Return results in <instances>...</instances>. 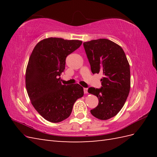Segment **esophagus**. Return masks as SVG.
<instances>
[{
  "label": "esophagus",
  "instance_id": "34e87169",
  "mask_svg": "<svg viewBox=\"0 0 157 157\" xmlns=\"http://www.w3.org/2000/svg\"><path fill=\"white\" fill-rule=\"evenodd\" d=\"M84 94H87V93H88V88H84Z\"/></svg>",
  "mask_w": 157,
  "mask_h": 157
}]
</instances>
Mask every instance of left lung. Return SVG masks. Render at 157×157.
<instances>
[{
	"label": "left lung",
	"mask_w": 157,
	"mask_h": 157,
	"mask_svg": "<svg viewBox=\"0 0 157 157\" xmlns=\"http://www.w3.org/2000/svg\"><path fill=\"white\" fill-rule=\"evenodd\" d=\"M84 47L93 74H103L101 88H89L96 96L98 105L90 111L96 118L106 120L121 111L130 90V68L122 48L108 39L84 42Z\"/></svg>",
	"instance_id": "1"
}]
</instances>
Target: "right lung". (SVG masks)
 Wrapping results in <instances>:
<instances>
[{
  "label": "right lung",
  "mask_w": 157,
  "mask_h": 157,
  "mask_svg": "<svg viewBox=\"0 0 157 157\" xmlns=\"http://www.w3.org/2000/svg\"><path fill=\"white\" fill-rule=\"evenodd\" d=\"M82 44L78 40L48 38L36 45L25 72V86L31 103L43 118L61 122L71 115L75 102L84 96L78 84L63 85L66 57Z\"/></svg>",
  "instance_id": "add662e5"
}]
</instances>
